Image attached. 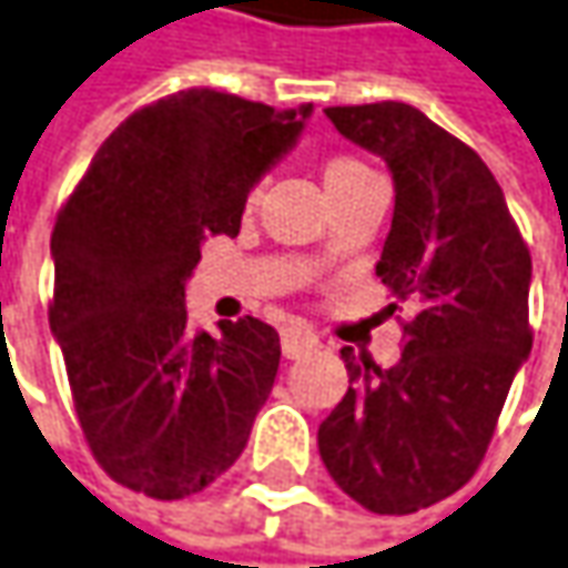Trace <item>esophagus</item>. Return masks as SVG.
I'll return each mask as SVG.
<instances>
[{
    "label": "esophagus",
    "instance_id": "1",
    "mask_svg": "<svg viewBox=\"0 0 568 568\" xmlns=\"http://www.w3.org/2000/svg\"><path fill=\"white\" fill-rule=\"evenodd\" d=\"M317 347H321V341L315 337V331H308V327H285L283 331L285 359H298V356L317 351Z\"/></svg>",
    "mask_w": 568,
    "mask_h": 568
}]
</instances>
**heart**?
<instances>
[{"mask_svg": "<svg viewBox=\"0 0 568 568\" xmlns=\"http://www.w3.org/2000/svg\"><path fill=\"white\" fill-rule=\"evenodd\" d=\"M363 176H369V170L363 166V163H356L351 156H331L324 166H321V183H324V192H327V199L334 195V192H341V189H347L356 180H363ZM251 205H253V195H251ZM331 253V247H317L315 260H324Z\"/></svg>", "mask_w": 568, "mask_h": 568, "instance_id": "1", "label": "heart"}]
</instances>
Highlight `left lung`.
<instances>
[{"label": "left lung", "instance_id": "left-lung-1", "mask_svg": "<svg viewBox=\"0 0 568 568\" xmlns=\"http://www.w3.org/2000/svg\"><path fill=\"white\" fill-rule=\"evenodd\" d=\"M324 115L392 173L395 209L376 276L417 315L388 369L341 351L351 388L321 420L317 450L353 501L412 515L469 483L488 450L534 344L530 253L479 153L415 105H337Z\"/></svg>", "mask_w": 568, "mask_h": 568}]
</instances>
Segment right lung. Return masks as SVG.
<instances>
[{
  "label": "right lung",
  "instance_id": "obj_1",
  "mask_svg": "<svg viewBox=\"0 0 568 568\" xmlns=\"http://www.w3.org/2000/svg\"><path fill=\"white\" fill-rule=\"evenodd\" d=\"M315 105L185 89L121 121L57 215L51 331L99 466L173 501L234 466L280 369L260 321L185 327V283Z\"/></svg>",
  "mask_w": 568,
  "mask_h": 568
}]
</instances>
